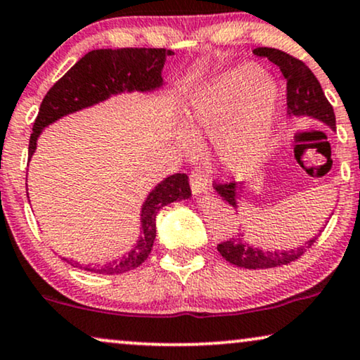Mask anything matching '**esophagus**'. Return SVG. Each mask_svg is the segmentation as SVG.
Masks as SVG:
<instances>
[{"mask_svg": "<svg viewBox=\"0 0 360 360\" xmlns=\"http://www.w3.org/2000/svg\"><path fill=\"white\" fill-rule=\"evenodd\" d=\"M189 183H191V189H193V194L194 195H198V198H199V195L207 194L209 181L205 179V177L200 174V172H198V171L191 172Z\"/></svg>", "mask_w": 360, "mask_h": 360, "instance_id": "1", "label": "esophagus"}]
</instances>
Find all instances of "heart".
<instances>
[{
    "label": "heart",
    "mask_w": 360,
    "mask_h": 360,
    "mask_svg": "<svg viewBox=\"0 0 360 360\" xmlns=\"http://www.w3.org/2000/svg\"><path fill=\"white\" fill-rule=\"evenodd\" d=\"M280 112V90L253 62H242L205 80L194 90L179 145L198 151V141L214 145L220 167L233 176L252 172L266 156Z\"/></svg>",
    "instance_id": "b5f03b06"
}]
</instances>
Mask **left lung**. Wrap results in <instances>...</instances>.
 Here are the masks:
<instances>
[{"mask_svg":"<svg viewBox=\"0 0 360 360\" xmlns=\"http://www.w3.org/2000/svg\"><path fill=\"white\" fill-rule=\"evenodd\" d=\"M253 54L266 57L273 64L280 67L281 74L286 79V105H288V115L295 117H309L318 122L328 124L330 130H336V115H334L333 105L328 102L326 95L321 89V84L316 75L309 70V67L303 60L286 54L280 49L273 47H257ZM242 186L237 183L215 184V191L225 202H229L233 209H237V198L242 193ZM323 232V230H321ZM311 238L303 247L291 248V250H275L263 252L260 248L252 247L250 243L243 240V233L238 237H232L230 240L219 243L217 250L225 260L236 266L248 268V270H258V268H273L280 265H288L295 262L303 253L311 248L316 238Z\"/></svg>","mask_w":360,"mask_h":360,"instance_id":"8db88e82","label":"left lung"}]
</instances>
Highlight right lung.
I'll use <instances>...</instances> for the list:
<instances>
[{"instance_id": "1", "label": "right lung", "mask_w": 360, "mask_h": 360, "mask_svg": "<svg viewBox=\"0 0 360 360\" xmlns=\"http://www.w3.org/2000/svg\"><path fill=\"white\" fill-rule=\"evenodd\" d=\"M172 51L151 47H123V49L90 51L62 79L52 85L42 100L39 113L30 138V160L36 151L37 138L47 124L65 115L92 107L123 92H153L162 87V67ZM27 193V188H26ZM191 198L189 177L176 172L162 179L148 194L141 205V237L127 255L105 265L84 266V270L100 275H118L135 270L151 253L156 238V215L165 205ZM65 260V258H64ZM70 265L80 266L79 263ZM82 268V266H80Z\"/></svg>"}]
</instances>
